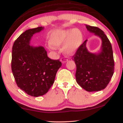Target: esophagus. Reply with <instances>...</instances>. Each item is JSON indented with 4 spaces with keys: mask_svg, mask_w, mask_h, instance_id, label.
Returning <instances> with one entry per match:
<instances>
[{
    "mask_svg": "<svg viewBox=\"0 0 123 123\" xmlns=\"http://www.w3.org/2000/svg\"><path fill=\"white\" fill-rule=\"evenodd\" d=\"M60 61H61V62H62L63 63H65L68 61V59H67L66 58H62L61 59H60Z\"/></svg>",
    "mask_w": 123,
    "mask_h": 123,
    "instance_id": "esophagus-1",
    "label": "esophagus"
}]
</instances>
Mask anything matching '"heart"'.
<instances>
[{"instance_id":"heart-1","label":"heart","mask_w":123,"mask_h":123,"mask_svg":"<svg viewBox=\"0 0 123 123\" xmlns=\"http://www.w3.org/2000/svg\"><path fill=\"white\" fill-rule=\"evenodd\" d=\"M83 35L78 29L59 30L50 35L49 44L53 48L63 45V50L67 55L74 53L81 45Z\"/></svg>"}]
</instances>
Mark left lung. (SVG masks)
<instances>
[{"label": "left lung", "instance_id": "1", "mask_svg": "<svg viewBox=\"0 0 123 123\" xmlns=\"http://www.w3.org/2000/svg\"><path fill=\"white\" fill-rule=\"evenodd\" d=\"M86 26L89 32L101 38V51L97 54L89 52L86 48L87 40L80 45L72 56L77 67L75 78L77 83L87 91H99L106 87L113 75V52L103 31L97 27Z\"/></svg>", "mask_w": 123, "mask_h": 123}]
</instances>
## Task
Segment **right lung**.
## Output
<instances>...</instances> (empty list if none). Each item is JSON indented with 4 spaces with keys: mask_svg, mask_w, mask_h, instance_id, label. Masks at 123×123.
Masks as SVG:
<instances>
[{
    "mask_svg": "<svg viewBox=\"0 0 123 123\" xmlns=\"http://www.w3.org/2000/svg\"><path fill=\"white\" fill-rule=\"evenodd\" d=\"M43 29L38 27L26 30L17 38L12 47L11 67L17 85L33 97L48 92L62 66L59 60L49 58L43 47L30 45L33 35Z\"/></svg>",
    "mask_w": 123,
    "mask_h": 123,
    "instance_id": "obj_1",
    "label": "right lung"
}]
</instances>
